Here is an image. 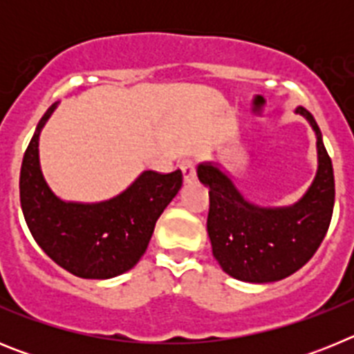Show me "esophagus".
I'll return each mask as SVG.
<instances>
[{"instance_id": "esophagus-1", "label": "esophagus", "mask_w": 354, "mask_h": 354, "mask_svg": "<svg viewBox=\"0 0 354 354\" xmlns=\"http://www.w3.org/2000/svg\"><path fill=\"white\" fill-rule=\"evenodd\" d=\"M179 168L183 170L184 183H193L196 179V170H195V161L193 159H183L179 165Z\"/></svg>"}]
</instances>
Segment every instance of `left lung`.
<instances>
[{
  "mask_svg": "<svg viewBox=\"0 0 354 354\" xmlns=\"http://www.w3.org/2000/svg\"><path fill=\"white\" fill-rule=\"evenodd\" d=\"M315 131L317 174L305 195L287 207H261L243 196L214 162H200V183L209 187L207 232L212 255L232 278L277 282L296 273L323 243L335 204L333 167L310 111L296 108Z\"/></svg>",
  "mask_w": 354,
  "mask_h": 354,
  "instance_id": "8db88e82",
  "label": "left lung"
}]
</instances>
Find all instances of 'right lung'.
<instances>
[{"label":"right lung","instance_id":"1","mask_svg":"<svg viewBox=\"0 0 354 354\" xmlns=\"http://www.w3.org/2000/svg\"><path fill=\"white\" fill-rule=\"evenodd\" d=\"M58 102L44 113L21 167L24 220L44 253L80 278L106 280L138 264L156 221L183 186V174L145 170L127 189L95 204L65 202L51 192L39 159L40 131Z\"/></svg>","mask_w":354,"mask_h":354}]
</instances>
